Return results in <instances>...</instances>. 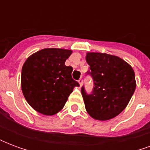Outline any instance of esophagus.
Returning <instances> with one entry per match:
<instances>
[{"label":"esophagus","instance_id":"34e87169","mask_svg":"<svg viewBox=\"0 0 150 150\" xmlns=\"http://www.w3.org/2000/svg\"><path fill=\"white\" fill-rule=\"evenodd\" d=\"M83 79L82 78H80L79 79V83L80 86H82V84H83Z\"/></svg>","mask_w":150,"mask_h":150}]
</instances>
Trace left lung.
I'll return each instance as SVG.
<instances>
[{
    "label": "left lung",
    "mask_w": 150,
    "mask_h": 150,
    "mask_svg": "<svg viewBox=\"0 0 150 150\" xmlns=\"http://www.w3.org/2000/svg\"><path fill=\"white\" fill-rule=\"evenodd\" d=\"M90 66L87 71L94 87L88 93L84 86L81 93L88 114L96 120H107L121 112L136 89L135 74L132 67L117 56L104 53H88Z\"/></svg>",
    "instance_id": "8db88e82"
}]
</instances>
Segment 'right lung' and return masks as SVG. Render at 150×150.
<instances>
[{"label": "right lung", "instance_id": "1", "mask_svg": "<svg viewBox=\"0 0 150 150\" xmlns=\"http://www.w3.org/2000/svg\"><path fill=\"white\" fill-rule=\"evenodd\" d=\"M70 50L46 48L30 56L21 70V90L25 100L38 112L52 116L64 107L75 86L73 71L65 62Z\"/></svg>", "mask_w": 150, "mask_h": 150}]
</instances>
